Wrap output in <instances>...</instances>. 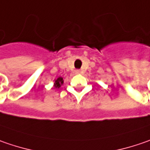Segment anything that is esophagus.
Returning <instances> with one entry per match:
<instances>
[{"label": "esophagus", "mask_w": 150, "mask_h": 150, "mask_svg": "<svg viewBox=\"0 0 150 150\" xmlns=\"http://www.w3.org/2000/svg\"><path fill=\"white\" fill-rule=\"evenodd\" d=\"M75 73H76V74H80V73H81V71H80L79 69H77V70H75Z\"/></svg>", "instance_id": "34e87169"}]
</instances>
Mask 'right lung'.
Segmentation results:
<instances>
[{"label": "right lung", "mask_w": 150, "mask_h": 150, "mask_svg": "<svg viewBox=\"0 0 150 150\" xmlns=\"http://www.w3.org/2000/svg\"><path fill=\"white\" fill-rule=\"evenodd\" d=\"M62 83H63L62 78H58L56 81H55V87H56V88H59L61 86V84Z\"/></svg>", "instance_id": "add662e5"}]
</instances>
